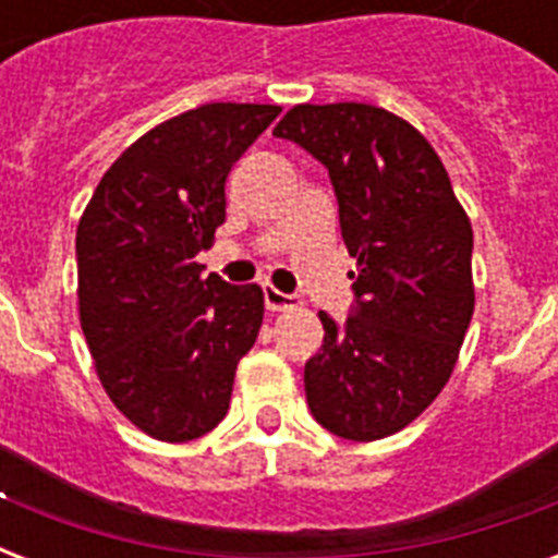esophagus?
Wrapping results in <instances>:
<instances>
[{"instance_id":"esophagus-1","label":"esophagus","mask_w":558,"mask_h":558,"mask_svg":"<svg viewBox=\"0 0 558 558\" xmlns=\"http://www.w3.org/2000/svg\"><path fill=\"white\" fill-rule=\"evenodd\" d=\"M263 304L269 313H280V310H289V306H295V298L287 295V292H280L275 287L263 289Z\"/></svg>"}]
</instances>
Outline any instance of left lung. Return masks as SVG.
Wrapping results in <instances>:
<instances>
[{"label":"left lung","mask_w":558,"mask_h":558,"mask_svg":"<svg viewBox=\"0 0 558 558\" xmlns=\"http://www.w3.org/2000/svg\"><path fill=\"white\" fill-rule=\"evenodd\" d=\"M271 135L327 168L356 257L348 318L322 313L306 402L336 437L381 440L432 405L458 362L475 310L466 210L432 144L388 109L301 104Z\"/></svg>","instance_id":"8db88e82"}]
</instances>
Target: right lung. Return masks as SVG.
Listing matches in <instances>:
<instances>
[{
	"mask_svg": "<svg viewBox=\"0 0 558 558\" xmlns=\"http://www.w3.org/2000/svg\"><path fill=\"white\" fill-rule=\"evenodd\" d=\"M278 116L205 104L170 118L121 153L83 210V336L109 399L156 440H196L226 416L236 362L260 332V287L205 278L196 254L226 222L234 161Z\"/></svg>",
	"mask_w": 558,
	"mask_h": 558,
	"instance_id": "add662e5",
	"label": "right lung"
}]
</instances>
